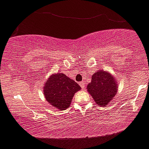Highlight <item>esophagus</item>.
Wrapping results in <instances>:
<instances>
[{
  "instance_id": "34e87169",
  "label": "esophagus",
  "mask_w": 149,
  "mask_h": 149,
  "mask_svg": "<svg viewBox=\"0 0 149 149\" xmlns=\"http://www.w3.org/2000/svg\"><path fill=\"white\" fill-rule=\"evenodd\" d=\"M79 84H80V87H81L82 89H85V88H86V84H85L84 82H80Z\"/></svg>"
}]
</instances>
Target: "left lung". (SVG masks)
Returning <instances> with one entry per match:
<instances>
[{
	"instance_id": "left-lung-1",
	"label": "left lung",
	"mask_w": 149,
	"mask_h": 149,
	"mask_svg": "<svg viewBox=\"0 0 149 149\" xmlns=\"http://www.w3.org/2000/svg\"><path fill=\"white\" fill-rule=\"evenodd\" d=\"M118 83L110 72L98 70L91 77L87 91L97 104L104 107L111 102L118 92Z\"/></svg>"
}]
</instances>
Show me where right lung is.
Returning a JSON list of instances; mask_svg holds the SVG:
<instances>
[{"mask_svg": "<svg viewBox=\"0 0 149 149\" xmlns=\"http://www.w3.org/2000/svg\"><path fill=\"white\" fill-rule=\"evenodd\" d=\"M44 96L49 104L64 110L71 104L74 95L80 86L63 73L52 74L44 84Z\"/></svg>", "mask_w": 149, "mask_h": 149, "instance_id": "obj_1", "label": "right lung"}]
</instances>
